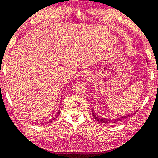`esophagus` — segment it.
I'll list each match as a JSON object with an SVG mask.
<instances>
[{"instance_id": "obj_1", "label": "esophagus", "mask_w": 158, "mask_h": 158, "mask_svg": "<svg viewBox=\"0 0 158 158\" xmlns=\"http://www.w3.org/2000/svg\"><path fill=\"white\" fill-rule=\"evenodd\" d=\"M92 77V74L89 71H84L81 75V77L84 80H89Z\"/></svg>"}]
</instances>
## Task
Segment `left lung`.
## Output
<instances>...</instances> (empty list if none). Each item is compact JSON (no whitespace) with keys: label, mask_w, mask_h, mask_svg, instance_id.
Listing matches in <instances>:
<instances>
[{"label":"left lung","mask_w":158,"mask_h":158,"mask_svg":"<svg viewBox=\"0 0 158 158\" xmlns=\"http://www.w3.org/2000/svg\"><path fill=\"white\" fill-rule=\"evenodd\" d=\"M136 113V111H135L134 113L132 114H129V115H123L122 117H120V118H114V119H107V118H103L102 117H100V116L97 115L96 114V113L94 112V109H92V115L93 117L94 118V119L96 120H97L98 122L99 123H104V124H115V123H117L120 122V121H122L123 120H125L127 118H130L131 116H133L135 113Z\"/></svg>","instance_id":"1"}]
</instances>
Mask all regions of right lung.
Segmentation results:
<instances>
[{"mask_svg": "<svg viewBox=\"0 0 158 158\" xmlns=\"http://www.w3.org/2000/svg\"><path fill=\"white\" fill-rule=\"evenodd\" d=\"M60 113H61V111H60V109H59L58 110H57V112H56V115L54 116V117L51 119V120H50L49 121H48V122H45V123H43V124H49V123H52V122H54V120H55V119L58 117V116L60 115Z\"/></svg>", "mask_w": 158, "mask_h": 158, "instance_id": "right-lung-1", "label": "right lung"}]
</instances>
